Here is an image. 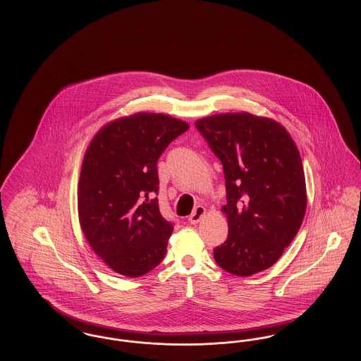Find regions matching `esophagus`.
I'll return each mask as SVG.
<instances>
[{
    "label": "esophagus",
    "instance_id": "1",
    "mask_svg": "<svg viewBox=\"0 0 361 361\" xmlns=\"http://www.w3.org/2000/svg\"><path fill=\"white\" fill-rule=\"evenodd\" d=\"M206 215V208L203 206H197L195 209H193V212L189 215V224H197L202 219H203V216Z\"/></svg>",
    "mask_w": 361,
    "mask_h": 361
}]
</instances>
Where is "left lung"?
Returning a JSON list of instances; mask_svg holds the SVG:
<instances>
[{
	"mask_svg": "<svg viewBox=\"0 0 361 361\" xmlns=\"http://www.w3.org/2000/svg\"><path fill=\"white\" fill-rule=\"evenodd\" d=\"M222 161L228 235L214 249L216 264L235 276L272 267L303 222L307 193L299 150L277 121L249 112L196 121Z\"/></svg>",
	"mask_w": 361,
	"mask_h": 361,
	"instance_id": "1",
	"label": "left lung"
}]
</instances>
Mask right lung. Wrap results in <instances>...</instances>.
I'll return each mask as SVG.
<instances>
[{
  "label": "right lung",
  "mask_w": 361,
  "mask_h": 361,
  "mask_svg": "<svg viewBox=\"0 0 361 361\" xmlns=\"http://www.w3.org/2000/svg\"><path fill=\"white\" fill-rule=\"evenodd\" d=\"M188 123L137 112L106 123L86 149L77 189L87 243L114 272L143 276L164 259L173 224L159 212L157 161Z\"/></svg>",
  "instance_id": "1"
}]
</instances>
